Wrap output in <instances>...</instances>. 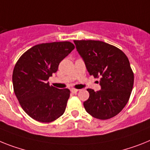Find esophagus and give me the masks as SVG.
Segmentation results:
<instances>
[{
	"mask_svg": "<svg viewBox=\"0 0 150 150\" xmlns=\"http://www.w3.org/2000/svg\"><path fill=\"white\" fill-rule=\"evenodd\" d=\"M78 89H75V88H71V93H77L78 92Z\"/></svg>",
	"mask_w": 150,
	"mask_h": 150,
	"instance_id": "esophagus-1",
	"label": "esophagus"
}]
</instances>
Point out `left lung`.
<instances>
[{
    "label": "left lung",
    "instance_id": "8db88e82",
    "mask_svg": "<svg viewBox=\"0 0 150 150\" xmlns=\"http://www.w3.org/2000/svg\"><path fill=\"white\" fill-rule=\"evenodd\" d=\"M90 75L100 78V90L87 89L84 102L89 114L107 120L118 114L129 100L134 75L129 59L118 48L99 40H74Z\"/></svg>",
    "mask_w": 150,
    "mask_h": 150
}]
</instances>
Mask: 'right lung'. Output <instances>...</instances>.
Instances as JSON below:
<instances>
[{
    "mask_svg": "<svg viewBox=\"0 0 150 150\" xmlns=\"http://www.w3.org/2000/svg\"><path fill=\"white\" fill-rule=\"evenodd\" d=\"M74 49V44L67 41L38 44L17 62L12 76L13 91L21 108L33 119L50 123L64 114L70 91L50 86L46 81Z\"/></svg>",
    "mask_w": 150,
    "mask_h": 150,
    "instance_id": "1",
    "label": "right lung"
}]
</instances>
